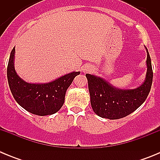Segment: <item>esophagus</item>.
Here are the masks:
<instances>
[{
  "label": "esophagus",
  "instance_id": "obj_1",
  "mask_svg": "<svg viewBox=\"0 0 160 160\" xmlns=\"http://www.w3.org/2000/svg\"><path fill=\"white\" fill-rule=\"evenodd\" d=\"M94 70V68L92 67V66H90V65H87V66H85L84 67H83V73H89V72L92 71V70Z\"/></svg>",
  "mask_w": 160,
  "mask_h": 160
}]
</instances>
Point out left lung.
<instances>
[{
	"label": "left lung",
	"mask_w": 160,
	"mask_h": 160,
	"mask_svg": "<svg viewBox=\"0 0 160 160\" xmlns=\"http://www.w3.org/2000/svg\"><path fill=\"white\" fill-rule=\"evenodd\" d=\"M147 50V73L143 82L135 89H119L98 76L87 73L90 104L97 115L108 119L128 116L145 102L153 79L152 61Z\"/></svg>",
	"instance_id": "left-lung-1"
}]
</instances>
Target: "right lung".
I'll return each instance as SVG.
<instances>
[{
	"label": "right lung",
	"instance_id": "right-lung-1",
	"mask_svg": "<svg viewBox=\"0 0 160 160\" xmlns=\"http://www.w3.org/2000/svg\"><path fill=\"white\" fill-rule=\"evenodd\" d=\"M15 47L12 49L7 67L9 88L17 102L25 111L45 116L55 114L63 106L65 96L73 78L80 72H71L46 83H30L20 78L14 67Z\"/></svg>",
	"mask_w": 160,
	"mask_h": 160
}]
</instances>
